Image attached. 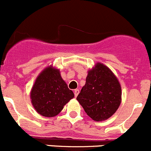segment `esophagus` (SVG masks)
Returning a JSON list of instances; mask_svg holds the SVG:
<instances>
[{
	"label": "esophagus",
	"instance_id": "obj_1",
	"mask_svg": "<svg viewBox=\"0 0 151 151\" xmlns=\"http://www.w3.org/2000/svg\"><path fill=\"white\" fill-rule=\"evenodd\" d=\"M79 94V89H76L74 90V95H75V97L76 98V97L78 96V95Z\"/></svg>",
	"mask_w": 151,
	"mask_h": 151
}]
</instances>
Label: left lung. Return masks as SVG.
Listing matches in <instances>:
<instances>
[{
    "mask_svg": "<svg viewBox=\"0 0 151 151\" xmlns=\"http://www.w3.org/2000/svg\"><path fill=\"white\" fill-rule=\"evenodd\" d=\"M121 86L116 76L104 65L98 63L88 72L86 83L77 101L92 120L102 121L115 113L121 102Z\"/></svg>",
    "mask_w": 151,
    "mask_h": 151,
    "instance_id": "obj_1",
    "label": "left lung"
}]
</instances>
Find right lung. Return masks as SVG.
Listing matches in <instances>:
<instances>
[{
	"label": "right lung",
	"mask_w": 151,
	"mask_h": 151,
	"mask_svg": "<svg viewBox=\"0 0 151 151\" xmlns=\"http://www.w3.org/2000/svg\"><path fill=\"white\" fill-rule=\"evenodd\" d=\"M73 97V92L62 78L59 70L52 67L40 74L31 92L33 106L39 114L47 117L57 115Z\"/></svg>",
	"instance_id": "obj_1"
}]
</instances>
